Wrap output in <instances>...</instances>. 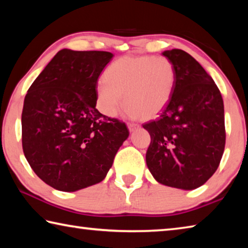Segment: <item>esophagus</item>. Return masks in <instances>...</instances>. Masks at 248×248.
<instances>
[{"mask_svg": "<svg viewBox=\"0 0 248 248\" xmlns=\"http://www.w3.org/2000/svg\"><path fill=\"white\" fill-rule=\"evenodd\" d=\"M128 127H129V130H130V131H134V130L139 128V124H134V123H130V124H128Z\"/></svg>", "mask_w": 248, "mask_h": 248, "instance_id": "34e87169", "label": "esophagus"}]
</instances>
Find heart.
Returning a JSON list of instances; mask_svg holds the SVG:
<instances>
[{
    "label": "heart",
    "mask_w": 248,
    "mask_h": 248,
    "mask_svg": "<svg viewBox=\"0 0 248 248\" xmlns=\"http://www.w3.org/2000/svg\"><path fill=\"white\" fill-rule=\"evenodd\" d=\"M97 84L98 109L115 117L124 103L130 116L149 119L158 115L173 96L176 70L165 57L127 56L108 66Z\"/></svg>",
    "instance_id": "b5f03b06"
}]
</instances>
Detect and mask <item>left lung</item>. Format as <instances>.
<instances>
[{"instance_id": "left-lung-1", "label": "left lung", "mask_w": 248, "mask_h": 248, "mask_svg": "<svg viewBox=\"0 0 248 248\" xmlns=\"http://www.w3.org/2000/svg\"><path fill=\"white\" fill-rule=\"evenodd\" d=\"M162 54L173 62L176 83L157 119L143 124L151 136L146 165L159 184L196 189L216 173L224 152L223 99L189 53L171 49Z\"/></svg>"}]
</instances>
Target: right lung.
<instances>
[{"instance_id":"right-lung-1","label":"right lung","mask_w":248,"mask_h":248,"mask_svg":"<svg viewBox=\"0 0 248 248\" xmlns=\"http://www.w3.org/2000/svg\"><path fill=\"white\" fill-rule=\"evenodd\" d=\"M112 57L62 49L25 96V157L54 189L77 191L102 182L129 137L124 123L96 109L98 78Z\"/></svg>"}]
</instances>
